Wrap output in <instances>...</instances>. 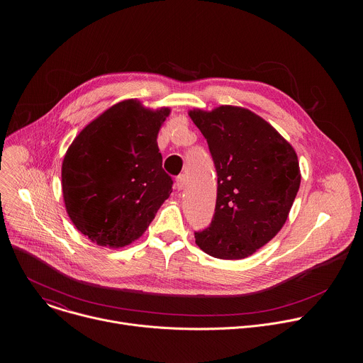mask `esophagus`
Segmentation results:
<instances>
[{"mask_svg": "<svg viewBox=\"0 0 363 363\" xmlns=\"http://www.w3.org/2000/svg\"><path fill=\"white\" fill-rule=\"evenodd\" d=\"M186 184H187V177H186V174L177 176V179H176V189H177V190H183Z\"/></svg>", "mask_w": 363, "mask_h": 363, "instance_id": "1", "label": "esophagus"}]
</instances>
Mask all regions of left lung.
I'll return each instance as SVG.
<instances>
[{"mask_svg":"<svg viewBox=\"0 0 363 363\" xmlns=\"http://www.w3.org/2000/svg\"><path fill=\"white\" fill-rule=\"evenodd\" d=\"M189 116L207 140L218 176L215 213L194 233L196 243L215 259H246L286 222L301 186L296 152L247 108H194Z\"/></svg>","mask_w":363,"mask_h":363,"instance_id":"8db88e82","label":"left lung"}]
</instances>
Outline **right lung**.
<instances>
[{
	"label": "right lung",
	"instance_id": "add662e5",
	"mask_svg": "<svg viewBox=\"0 0 363 363\" xmlns=\"http://www.w3.org/2000/svg\"><path fill=\"white\" fill-rule=\"evenodd\" d=\"M170 108L128 99L111 106L72 141L62 160L65 209L94 243L124 247L147 230L172 193L157 133Z\"/></svg>",
	"mask_w": 363,
	"mask_h": 363
}]
</instances>
